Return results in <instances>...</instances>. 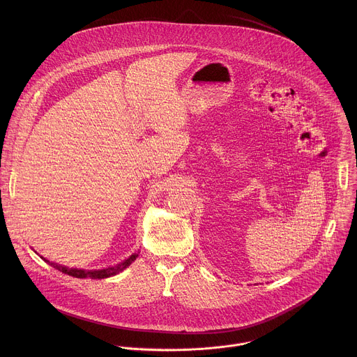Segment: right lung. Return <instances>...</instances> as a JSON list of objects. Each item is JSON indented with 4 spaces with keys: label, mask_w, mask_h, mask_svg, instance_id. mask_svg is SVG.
<instances>
[{
    "label": "right lung",
    "mask_w": 357,
    "mask_h": 357,
    "mask_svg": "<svg viewBox=\"0 0 357 357\" xmlns=\"http://www.w3.org/2000/svg\"><path fill=\"white\" fill-rule=\"evenodd\" d=\"M139 253H135V255H130L129 258H126L123 262L115 265V266H111V268H105V269H100V271H84V269H75V268H67V266H61V265H56L53 262L47 261L44 257H41L44 261L50 262L51 265H53L54 268H57L60 272L63 273H67L70 276H74V278H79V279H86V278H91V279H104V278H109V276H114L116 273H119L121 271H123L125 268H128L136 258H137Z\"/></svg>",
    "instance_id": "obj_1"
}]
</instances>
